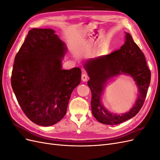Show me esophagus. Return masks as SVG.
I'll use <instances>...</instances> for the list:
<instances>
[{
	"label": "esophagus",
	"instance_id": "1",
	"mask_svg": "<svg viewBox=\"0 0 160 160\" xmlns=\"http://www.w3.org/2000/svg\"><path fill=\"white\" fill-rule=\"evenodd\" d=\"M88 79V76L86 73H83L81 75V80L83 81H86Z\"/></svg>",
	"mask_w": 160,
	"mask_h": 160
}]
</instances>
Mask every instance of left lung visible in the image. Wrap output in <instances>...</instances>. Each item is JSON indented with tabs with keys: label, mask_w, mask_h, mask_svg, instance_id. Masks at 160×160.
<instances>
[{
	"label": "left lung",
	"mask_w": 160,
	"mask_h": 160,
	"mask_svg": "<svg viewBox=\"0 0 160 160\" xmlns=\"http://www.w3.org/2000/svg\"><path fill=\"white\" fill-rule=\"evenodd\" d=\"M85 70L90 77L88 85L91 91V111L99 122L117 125L138 114L146 98L151 81V72L146 57L130 34L126 33L124 45L110 55L96 58L86 62ZM119 74L132 76L139 88L140 94L133 108L122 115L113 114L100 103V96L108 79Z\"/></svg>",
	"instance_id": "left-lung-1"
}]
</instances>
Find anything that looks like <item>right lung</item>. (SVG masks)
<instances>
[{
  "label": "right lung",
  "mask_w": 160,
  "mask_h": 160,
  "mask_svg": "<svg viewBox=\"0 0 160 160\" xmlns=\"http://www.w3.org/2000/svg\"><path fill=\"white\" fill-rule=\"evenodd\" d=\"M65 43L51 28H32L14 58L11 85L22 111L42 126L59 122L67 112L81 70L62 69Z\"/></svg>",
  "instance_id": "1"
}]
</instances>
